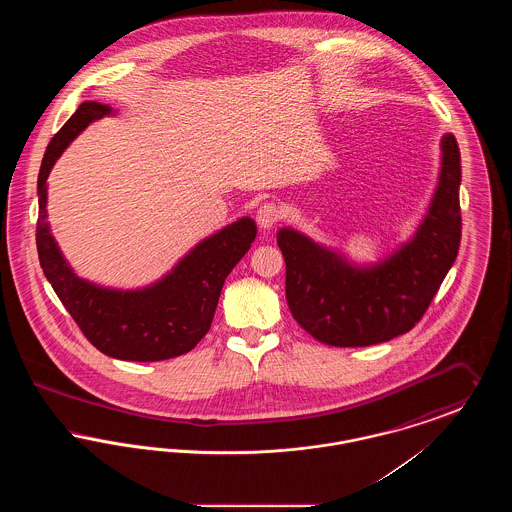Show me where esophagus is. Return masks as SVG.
<instances>
[{"mask_svg":"<svg viewBox=\"0 0 512 512\" xmlns=\"http://www.w3.org/2000/svg\"><path fill=\"white\" fill-rule=\"evenodd\" d=\"M282 217V211H280V207L276 205V203H272V201H268V203H263L261 207H259V211H257V222H259V226L261 228H272L278 220Z\"/></svg>","mask_w":512,"mask_h":512,"instance_id":"obj_1","label":"esophagus"}]
</instances>
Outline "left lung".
I'll use <instances>...</instances> for the list:
<instances>
[{
  "label": "left lung",
  "mask_w": 512,
  "mask_h": 512,
  "mask_svg": "<svg viewBox=\"0 0 512 512\" xmlns=\"http://www.w3.org/2000/svg\"><path fill=\"white\" fill-rule=\"evenodd\" d=\"M461 151L453 134L441 138L438 188L407 244L376 265L359 267L343 253L282 228L286 299L297 324L334 347L390 341L426 313L453 267L461 244Z\"/></svg>",
  "instance_id": "obj_1"
}]
</instances>
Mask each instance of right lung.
Masks as SVG:
<instances>
[{
	"instance_id": "obj_1",
	"label": "right lung",
	"mask_w": 512,
	"mask_h": 512,
	"mask_svg": "<svg viewBox=\"0 0 512 512\" xmlns=\"http://www.w3.org/2000/svg\"><path fill=\"white\" fill-rule=\"evenodd\" d=\"M107 115H115L109 105L84 101L49 142L38 174V257L51 288L96 349L121 361H165L192 351L209 332L224 280L253 244L257 226L249 217L224 226L142 290H111L78 278L49 232L48 176L74 138Z\"/></svg>"
}]
</instances>
